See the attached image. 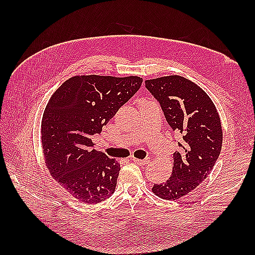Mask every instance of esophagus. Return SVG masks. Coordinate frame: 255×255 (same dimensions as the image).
I'll return each mask as SVG.
<instances>
[{"label": "esophagus", "instance_id": "esophagus-1", "mask_svg": "<svg viewBox=\"0 0 255 255\" xmlns=\"http://www.w3.org/2000/svg\"><path fill=\"white\" fill-rule=\"evenodd\" d=\"M131 161H133L134 163L137 164H140V165H144V164H148L150 162V159L149 158H145L143 160H140V159H136V158H131Z\"/></svg>", "mask_w": 255, "mask_h": 255}]
</instances>
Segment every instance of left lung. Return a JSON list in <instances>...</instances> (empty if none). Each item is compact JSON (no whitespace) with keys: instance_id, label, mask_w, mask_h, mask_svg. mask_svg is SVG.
<instances>
[{"instance_id":"8db88e82","label":"left lung","mask_w":255,"mask_h":255,"mask_svg":"<svg viewBox=\"0 0 255 255\" xmlns=\"http://www.w3.org/2000/svg\"><path fill=\"white\" fill-rule=\"evenodd\" d=\"M173 130L181 133L180 151L173 154L174 165L169 180L154 184L152 192L175 200L196 188L217 161L223 145V130L217 110L206 92L180 75L145 81Z\"/></svg>"}]
</instances>
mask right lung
Returning a JSON list of instances; mask_svg holds the SVG:
<instances>
[{
    "instance_id": "1",
    "label": "right lung",
    "mask_w": 255,
    "mask_h": 255,
    "mask_svg": "<svg viewBox=\"0 0 255 255\" xmlns=\"http://www.w3.org/2000/svg\"><path fill=\"white\" fill-rule=\"evenodd\" d=\"M139 77L78 75L48 102L41 121L42 152L52 177L80 202L99 204L115 192L121 165L92 149L117 111L137 93Z\"/></svg>"
}]
</instances>
